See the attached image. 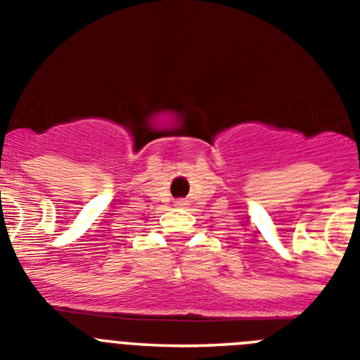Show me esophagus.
Wrapping results in <instances>:
<instances>
[{"mask_svg": "<svg viewBox=\"0 0 360 360\" xmlns=\"http://www.w3.org/2000/svg\"><path fill=\"white\" fill-rule=\"evenodd\" d=\"M174 205H176V207H186L187 200H176V202H174Z\"/></svg>", "mask_w": 360, "mask_h": 360, "instance_id": "34e87169", "label": "esophagus"}]
</instances>
